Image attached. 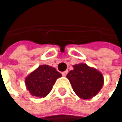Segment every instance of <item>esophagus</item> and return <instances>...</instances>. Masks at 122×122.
Wrapping results in <instances>:
<instances>
[{"mask_svg":"<svg viewBox=\"0 0 122 122\" xmlns=\"http://www.w3.org/2000/svg\"><path fill=\"white\" fill-rule=\"evenodd\" d=\"M68 71H63V72H62V73H61V74H62V75H63V76H66L67 75V73H68Z\"/></svg>","mask_w":122,"mask_h":122,"instance_id":"obj_1","label":"esophagus"}]
</instances>
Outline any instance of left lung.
Here are the masks:
<instances>
[{"instance_id":"8db88e82","label":"left lung","mask_w":122,"mask_h":122,"mask_svg":"<svg viewBox=\"0 0 122 122\" xmlns=\"http://www.w3.org/2000/svg\"><path fill=\"white\" fill-rule=\"evenodd\" d=\"M66 78L75 93L81 99L89 100L95 96L104 85V77L96 68L81 63L73 66Z\"/></svg>"}]
</instances>
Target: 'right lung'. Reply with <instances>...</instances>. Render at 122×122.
<instances>
[{
  "mask_svg": "<svg viewBox=\"0 0 122 122\" xmlns=\"http://www.w3.org/2000/svg\"><path fill=\"white\" fill-rule=\"evenodd\" d=\"M55 68L41 65L25 78V85L31 95L45 97L52 90L56 80L61 77Z\"/></svg>",
  "mask_w": 122,
  "mask_h": 122,
  "instance_id": "1",
  "label": "right lung"
}]
</instances>
